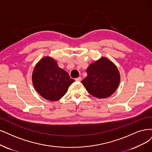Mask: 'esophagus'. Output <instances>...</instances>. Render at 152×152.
Wrapping results in <instances>:
<instances>
[{
    "label": "esophagus",
    "instance_id": "34e87169",
    "mask_svg": "<svg viewBox=\"0 0 152 152\" xmlns=\"http://www.w3.org/2000/svg\"><path fill=\"white\" fill-rule=\"evenodd\" d=\"M81 80H82V78H81V77H78L76 78V79H75V81H81Z\"/></svg>",
    "mask_w": 152,
    "mask_h": 152
}]
</instances>
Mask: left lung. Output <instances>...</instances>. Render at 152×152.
<instances>
[{"instance_id": "obj_1", "label": "left lung", "mask_w": 152, "mask_h": 152, "mask_svg": "<svg viewBox=\"0 0 152 152\" xmlns=\"http://www.w3.org/2000/svg\"><path fill=\"white\" fill-rule=\"evenodd\" d=\"M87 76L81 83L89 94L98 98H106L113 94L119 86L120 72L107 58L102 57L86 69Z\"/></svg>"}]
</instances>
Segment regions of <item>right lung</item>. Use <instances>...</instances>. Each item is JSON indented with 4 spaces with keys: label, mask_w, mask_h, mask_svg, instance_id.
Masks as SVG:
<instances>
[{
    "label": "right lung",
    "mask_w": 152,
    "mask_h": 152,
    "mask_svg": "<svg viewBox=\"0 0 152 152\" xmlns=\"http://www.w3.org/2000/svg\"><path fill=\"white\" fill-rule=\"evenodd\" d=\"M32 80L37 93L43 98L51 102L60 99L75 82L68 73L60 68L57 62L49 56L42 58L36 64Z\"/></svg>",
    "instance_id": "1"
}]
</instances>
